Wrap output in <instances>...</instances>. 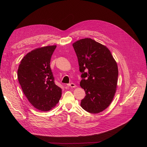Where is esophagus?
<instances>
[{"label":"esophagus","mask_w":147,"mask_h":147,"mask_svg":"<svg viewBox=\"0 0 147 147\" xmlns=\"http://www.w3.org/2000/svg\"><path fill=\"white\" fill-rule=\"evenodd\" d=\"M67 86H69V87H71V88H75V87L77 86L76 85H75V84L72 83H69V84H67Z\"/></svg>","instance_id":"34e87169"}]
</instances>
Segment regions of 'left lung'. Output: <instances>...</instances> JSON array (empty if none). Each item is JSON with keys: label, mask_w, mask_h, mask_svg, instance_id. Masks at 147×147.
Instances as JSON below:
<instances>
[{"label": "left lung", "mask_w": 147, "mask_h": 147, "mask_svg": "<svg viewBox=\"0 0 147 147\" xmlns=\"http://www.w3.org/2000/svg\"><path fill=\"white\" fill-rule=\"evenodd\" d=\"M72 45L82 73L80 86L86 93L81 107L88 112L100 113L110 105L116 92L117 64L108 48L91 38L79 40Z\"/></svg>", "instance_id": "obj_1"}]
</instances>
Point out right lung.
I'll use <instances>...</instances> for the list:
<instances>
[{
	"mask_svg": "<svg viewBox=\"0 0 147 147\" xmlns=\"http://www.w3.org/2000/svg\"><path fill=\"white\" fill-rule=\"evenodd\" d=\"M56 45L31 51L21 60L18 79L24 95L35 109L46 112L55 107L62 90L55 83L50 60Z\"/></svg>",
	"mask_w": 147,
	"mask_h": 147,
	"instance_id": "add662e5",
	"label": "right lung"
}]
</instances>
